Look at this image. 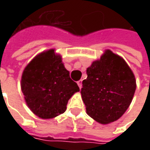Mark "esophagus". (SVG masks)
<instances>
[{
	"instance_id": "34e87169",
	"label": "esophagus",
	"mask_w": 150,
	"mask_h": 150,
	"mask_svg": "<svg viewBox=\"0 0 150 150\" xmlns=\"http://www.w3.org/2000/svg\"><path fill=\"white\" fill-rule=\"evenodd\" d=\"M77 83H78L79 88L81 89V88H82V80H79V81H78V82H77Z\"/></svg>"
}]
</instances>
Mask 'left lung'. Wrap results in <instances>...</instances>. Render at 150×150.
<instances>
[{"mask_svg":"<svg viewBox=\"0 0 150 150\" xmlns=\"http://www.w3.org/2000/svg\"><path fill=\"white\" fill-rule=\"evenodd\" d=\"M87 74L81 96L88 115L101 124L121 118L136 89L134 74L125 60L107 49L87 68Z\"/></svg>","mask_w":150,"mask_h":150,"instance_id":"left-lung-1","label":"left lung"}]
</instances>
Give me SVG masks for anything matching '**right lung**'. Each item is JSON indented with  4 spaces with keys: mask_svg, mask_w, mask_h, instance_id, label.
<instances>
[{
    "mask_svg": "<svg viewBox=\"0 0 150 150\" xmlns=\"http://www.w3.org/2000/svg\"><path fill=\"white\" fill-rule=\"evenodd\" d=\"M21 88L30 110L42 119L63 113L68 100L80 91L55 49L40 52L26 65Z\"/></svg>",
    "mask_w": 150,
    "mask_h": 150,
    "instance_id": "obj_1",
    "label": "right lung"
}]
</instances>
